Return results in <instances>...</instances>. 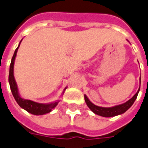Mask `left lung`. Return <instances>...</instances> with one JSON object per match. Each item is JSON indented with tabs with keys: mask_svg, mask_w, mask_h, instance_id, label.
Masks as SVG:
<instances>
[{
	"mask_svg": "<svg viewBox=\"0 0 148 148\" xmlns=\"http://www.w3.org/2000/svg\"><path fill=\"white\" fill-rule=\"evenodd\" d=\"M139 90H140V88L138 89V92L136 93L135 95L133 96V97L130 99L129 101H127L125 103H122V104L114 106V107H112V108H103V107L96 106L95 104H94V103L90 102V100L88 98V97L86 95H84V100H85V102L88 108H90V110H92L93 112L96 114L105 117H114V116H117V115L121 114L127 111L129 108H131L132 104L134 103V102L135 101L137 97H138Z\"/></svg>",
	"mask_w": 148,
	"mask_h": 148,
	"instance_id": "1",
	"label": "left lung"
}]
</instances>
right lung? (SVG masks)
Masks as SVG:
<instances>
[{"label": "right lung", "instance_id": "right-lung-1", "mask_svg": "<svg viewBox=\"0 0 148 148\" xmlns=\"http://www.w3.org/2000/svg\"><path fill=\"white\" fill-rule=\"evenodd\" d=\"M20 42L18 47H17V49L15 50L14 53L13 55V58L11 59V62H10V71H9V77H8V81H9V84H10V90L12 92V95L14 97L15 101H17V103H18V105L27 110V112L31 113L32 114L34 115H43L47 113L51 112L53 108H54L56 106L58 105L59 101L53 102L51 103H40L32 101L31 100H26V99H23L19 95L18 93V89H17V84L15 81L14 77V60L17 55V50L19 47ZM66 89V88H65ZM64 89V90H65Z\"/></svg>", "mask_w": 148, "mask_h": 148}]
</instances>
